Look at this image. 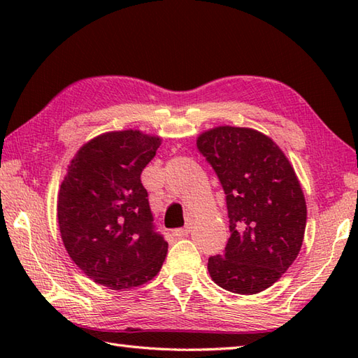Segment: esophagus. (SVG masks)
I'll return each mask as SVG.
<instances>
[{"mask_svg": "<svg viewBox=\"0 0 358 358\" xmlns=\"http://www.w3.org/2000/svg\"><path fill=\"white\" fill-rule=\"evenodd\" d=\"M191 231H192V226H191V224H186L185 227H180V229H175V231H173V235H175V237L181 238V237H186V235L191 234Z\"/></svg>", "mask_w": 358, "mask_h": 358, "instance_id": "1", "label": "esophagus"}]
</instances>
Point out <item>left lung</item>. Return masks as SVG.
<instances>
[{"instance_id":"left-lung-1","label":"left lung","mask_w":358,"mask_h":358,"mask_svg":"<svg viewBox=\"0 0 358 358\" xmlns=\"http://www.w3.org/2000/svg\"><path fill=\"white\" fill-rule=\"evenodd\" d=\"M226 194L231 237L208 271L226 291L252 295L271 287L299 255L306 200L275 141L249 127L218 126L196 138Z\"/></svg>"}]
</instances>
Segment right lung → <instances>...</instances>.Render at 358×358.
I'll return each instance as SVG.
<instances>
[{
  "instance_id": "add662e5",
  "label": "right lung",
  "mask_w": 358,
  "mask_h": 358,
  "mask_svg": "<svg viewBox=\"0 0 358 358\" xmlns=\"http://www.w3.org/2000/svg\"><path fill=\"white\" fill-rule=\"evenodd\" d=\"M159 144V136L136 129L98 135L75 154L59 186L57 217L67 254L113 291L148 283L167 254L140 178Z\"/></svg>"
}]
</instances>
